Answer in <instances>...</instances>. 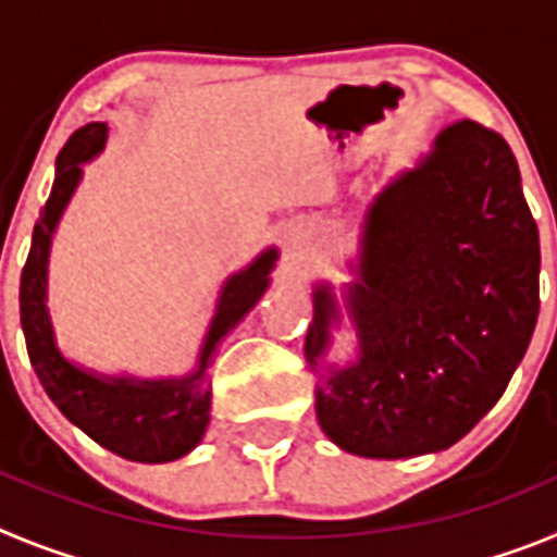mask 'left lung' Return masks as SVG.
Segmentation results:
<instances>
[{"label": "left lung", "mask_w": 557, "mask_h": 557, "mask_svg": "<svg viewBox=\"0 0 557 557\" xmlns=\"http://www.w3.org/2000/svg\"><path fill=\"white\" fill-rule=\"evenodd\" d=\"M539 225L499 133L462 120L385 186L348 289L357 366L329 371L318 421L339 449L412 457L449 449L508 387L539 321ZM337 307L314 289L309 366Z\"/></svg>", "instance_id": "1"}]
</instances>
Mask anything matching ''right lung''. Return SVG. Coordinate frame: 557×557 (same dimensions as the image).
<instances>
[{
	"mask_svg": "<svg viewBox=\"0 0 557 557\" xmlns=\"http://www.w3.org/2000/svg\"><path fill=\"white\" fill-rule=\"evenodd\" d=\"M106 139V122H91L72 133L63 150L58 152L55 184L49 191V200L38 211L33 245H29L22 270V287H18L24 343H27L29 362L38 382L52 398V405L72 424L81 426L91 441L125 460L166 462L184 457L203 437L211 407V393L203 387V373L209 368L211 354L218 351L220 339L262 298L275 262V250L262 253L248 270L228 278L220 298L218 318L211 323L203 354H200V366L191 376L166 379V382L100 379L66 362L55 348L47 304H44L47 253L63 206L69 203L81 181V164L100 152Z\"/></svg>",
	"mask_w": 557,
	"mask_h": 557,
	"instance_id": "1",
	"label": "right lung"
}]
</instances>
